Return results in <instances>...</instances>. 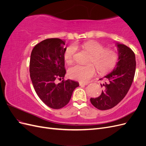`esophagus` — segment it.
<instances>
[{
    "label": "esophagus",
    "mask_w": 146,
    "mask_h": 146,
    "mask_svg": "<svg viewBox=\"0 0 146 146\" xmlns=\"http://www.w3.org/2000/svg\"><path fill=\"white\" fill-rule=\"evenodd\" d=\"M88 83H89L88 82H80V83H79V85H80V86H82V85H87Z\"/></svg>",
    "instance_id": "obj_1"
}]
</instances>
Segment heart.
Returning <instances> with one entry per match:
<instances>
[{
	"label": "heart",
	"instance_id": "b5f03b06",
	"mask_svg": "<svg viewBox=\"0 0 146 146\" xmlns=\"http://www.w3.org/2000/svg\"><path fill=\"white\" fill-rule=\"evenodd\" d=\"M82 49L90 54L88 64L74 65L68 69L69 77L74 80L86 82L96 74V69L100 74L111 71L115 67L117 61V53L113 48H104L101 43L89 41L81 45ZM76 48L74 46L68 47L64 52V58L66 63L71 64L74 60Z\"/></svg>",
	"mask_w": 146,
	"mask_h": 146
}]
</instances>
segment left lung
<instances>
[{"label":"left lung","instance_id":"left-lung-1","mask_svg":"<svg viewBox=\"0 0 146 146\" xmlns=\"http://www.w3.org/2000/svg\"><path fill=\"white\" fill-rule=\"evenodd\" d=\"M119 61L113 71L105 78L107 82L98 98H91L92 105L100 110H107L115 107L125 98L133 83L136 60L133 51L124 44H117Z\"/></svg>","mask_w":146,"mask_h":146}]
</instances>
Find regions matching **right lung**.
Here are the masks:
<instances>
[{"label": "right lung", "instance_id": "1", "mask_svg": "<svg viewBox=\"0 0 146 146\" xmlns=\"http://www.w3.org/2000/svg\"><path fill=\"white\" fill-rule=\"evenodd\" d=\"M64 41L60 38H48L34 47L30 60V76L34 89L48 107L60 109L67 105L78 82L64 80L66 74ZM62 79L57 84L56 80Z\"/></svg>", "mask_w": 146, "mask_h": 146}]
</instances>
